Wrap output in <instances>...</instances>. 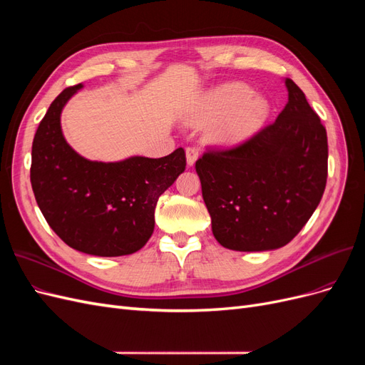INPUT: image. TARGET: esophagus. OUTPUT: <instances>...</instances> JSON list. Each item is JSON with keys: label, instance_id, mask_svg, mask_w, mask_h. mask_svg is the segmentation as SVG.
<instances>
[{"label": "esophagus", "instance_id": "34e87169", "mask_svg": "<svg viewBox=\"0 0 365 365\" xmlns=\"http://www.w3.org/2000/svg\"><path fill=\"white\" fill-rule=\"evenodd\" d=\"M197 155H200V152L195 148H187L185 149V158H187V165H193L197 160Z\"/></svg>", "mask_w": 365, "mask_h": 365}]
</instances>
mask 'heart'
<instances>
[{
  "label": "heart",
  "instance_id": "heart-1",
  "mask_svg": "<svg viewBox=\"0 0 365 365\" xmlns=\"http://www.w3.org/2000/svg\"><path fill=\"white\" fill-rule=\"evenodd\" d=\"M269 113L268 102L254 96L245 83H227L210 93L187 121L193 126H208L220 118L210 138L217 145H235L252 135Z\"/></svg>",
  "mask_w": 365,
  "mask_h": 365
}]
</instances>
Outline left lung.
<instances>
[{
  "label": "left lung",
  "mask_w": 365,
  "mask_h": 365,
  "mask_svg": "<svg viewBox=\"0 0 365 365\" xmlns=\"http://www.w3.org/2000/svg\"><path fill=\"white\" fill-rule=\"evenodd\" d=\"M288 103L242 145L208 149L196 161L202 197L220 245L235 251L284 247L322 201L327 181V134L291 79Z\"/></svg>",
  "instance_id": "left-lung-1"
}]
</instances>
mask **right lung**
<instances>
[{
    "label": "right lung",
    "instance_id": "obj_1",
    "mask_svg": "<svg viewBox=\"0 0 365 365\" xmlns=\"http://www.w3.org/2000/svg\"><path fill=\"white\" fill-rule=\"evenodd\" d=\"M82 86L63 90L41 120L31 146V189L68 247L91 256H126L152 236L158 197L184 172L185 152L178 148L163 158L115 163L81 157L63 138L61 113Z\"/></svg>",
    "mask_w": 365,
    "mask_h": 365
}]
</instances>
